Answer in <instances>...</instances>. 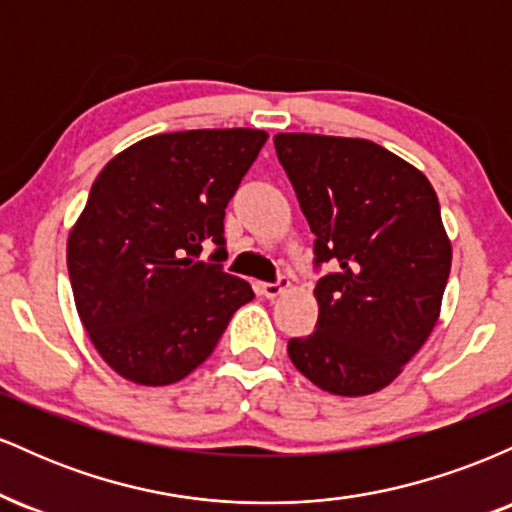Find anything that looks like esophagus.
I'll list each match as a JSON object with an SVG mask.
<instances>
[{"label":"esophagus","mask_w":512,"mask_h":512,"mask_svg":"<svg viewBox=\"0 0 512 512\" xmlns=\"http://www.w3.org/2000/svg\"><path fill=\"white\" fill-rule=\"evenodd\" d=\"M286 289H289V279H286V276L276 279L274 284H260V293H262V296H267V298L281 296V293H284Z\"/></svg>","instance_id":"34e87169"}]
</instances>
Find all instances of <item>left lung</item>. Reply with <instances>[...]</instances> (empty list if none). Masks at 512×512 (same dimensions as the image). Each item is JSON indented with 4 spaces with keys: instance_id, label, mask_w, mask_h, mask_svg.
Wrapping results in <instances>:
<instances>
[{
    "instance_id": "8db88e82",
    "label": "left lung",
    "mask_w": 512,
    "mask_h": 512,
    "mask_svg": "<svg viewBox=\"0 0 512 512\" xmlns=\"http://www.w3.org/2000/svg\"><path fill=\"white\" fill-rule=\"evenodd\" d=\"M276 156L310 231L317 325L289 339L310 383L342 397L383 390L431 337L452 245L436 190L419 168L368 139L281 132Z\"/></svg>"
}]
</instances>
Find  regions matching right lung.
<instances>
[{"instance_id":"add662e5","label":"right lung","mask_w":512,"mask_h":512,"mask_svg":"<svg viewBox=\"0 0 512 512\" xmlns=\"http://www.w3.org/2000/svg\"><path fill=\"white\" fill-rule=\"evenodd\" d=\"M269 134L187 129L154 134L101 170L67 240L76 313L101 358L137 385H173L211 356L245 279L221 260L223 216Z\"/></svg>"}]
</instances>
